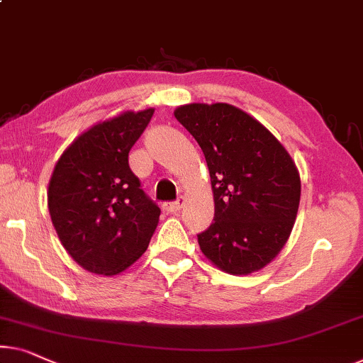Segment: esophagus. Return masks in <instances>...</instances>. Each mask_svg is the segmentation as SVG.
I'll use <instances>...</instances> for the list:
<instances>
[{
	"instance_id": "obj_1",
	"label": "esophagus",
	"mask_w": 363,
	"mask_h": 363,
	"mask_svg": "<svg viewBox=\"0 0 363 363\" xmlns=\"http://www.w3.org/2000/svg\"><path fill=\"white\" fill-rule=\"evenodd\" d=\"M182 205H184V197H177L176 200H172V202H164L163 210H166L167 213H176L182 208Z\"/></svg>"
}]
</instances>
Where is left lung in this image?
I'll return each mask as SVG.
<instances>
[{
	"label": "left lung",
	"mask_w": 363,
	"mask_h": 363,
	"mask_svg": "<svg viewBox=\"0 0 363 363\" xmlns=\"http://www.w3.org/2000/svg\"><path fill=\"white\" fill-rule=\"evenodd\" d=\"M174 116L202 148L212 181L215 221L197 235L200 250L233 275L267 266L298 212L301 184L290 155L262 123L230 104H187Z\"/></svg>",
	"instance_id": "8db88e82"
}]
</instances>
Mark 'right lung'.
I'll return each instance as SVG.
<instances>
[{
	"mask_svg": "<svg viewBox=\"0 0 363 363\" xmlns=\"http://www.w3.org/2000/svg\"><path fill=\"white\" fill-rule=\"evenodd\" d=\"M153 109L123 112L65 150L48 184V212L65 250L93 274L116 275L147 251L161 210L128 166Z\"/></svg>",
	"mask_w": 363,
	"mask_h": 363,
	"instance_id": "1",
	"label": "right lung"
}]
</instances>
